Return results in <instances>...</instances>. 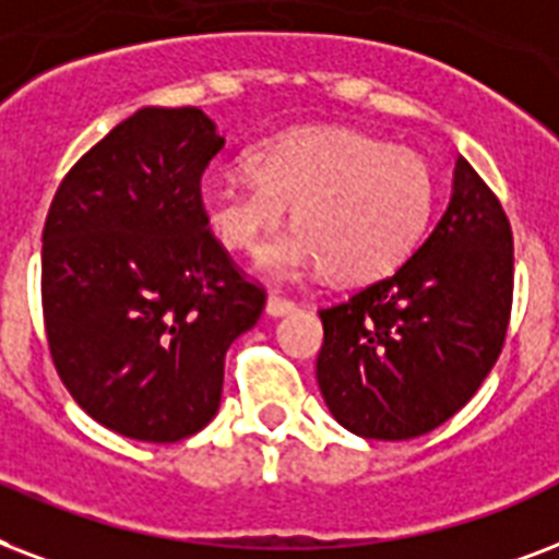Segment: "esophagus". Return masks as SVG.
<instances>
[{
  "label": "esophagus",
  "mask_w": 559,
  "mask_h": 559,
  "mask_svg": "<svg viewBox=\"0 0 559 559\" xmlns=\"http://www.w3.org/2000/svg\"><path fill=\"white\" fill-rule=\"evenodd\" d=\"M265 311L267 314H274V318L288 314V311H294V300H288V297H283V294H271L265 302Z\"/></svg>",
  "instance_id": "34e87169"
}]
</instances>
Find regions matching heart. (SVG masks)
I'll return each mask as SVG.
<instances>
[{"mask_svg":"<svg viewBox=\"0 0 559 559\" xmlns=\"http://www.w3.org/2000/svg\"><path fill=\"white\" fill-rule=\"evenodd\" d=\"M292 203L297 227L259 250V267L338 280L391 274L414 253L435 215L437 180L423 154L347 128H302L259 145L250 168L212 175L201 212L230 250L257 248Z\"/></svg>","mask_w":559,"mask_h":559,"instance_id":"1","label":"heart"}]
</instances>
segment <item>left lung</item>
Listing matches in <instances>:
<instances>
[{"instance_id": "left-lung-1", "label": "left lung", "mask_w": 559, "mask_h": 559, "mask_svg": "<svg viewBox=\"0 0 559 559\" xmlns=\"http://www.w3.org/2000/svg\"><path fill=\"white\" fill-rule=\"evenodd\" d=\"M510 306V221L461 157L452 201L414 257L320 309L318 384L332 417L370 440H411L443 426L496 365Z\"/></svg>"}]
</instances>
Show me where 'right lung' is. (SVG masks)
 Returning <instances> with one entry per match:
<instances>
[{
    "mask_svg": "<svg viewBox=\"0 0 559 559\" xmlns=\"http://www.w3.org/2000/svg\"><path fill=\"white\" fill-rule=\"evenodd\" d=\"M224 148L198 107H142L60 180L43 227V323L81 408L116 435L175 443L221 405L224 356L265 309L201 212Z\"/></svg>",
    "mask_w": 559,
    "mask_h": 559,
    "instance_id": "add662e5",
    "label": "right lung"
}]
</instances>
